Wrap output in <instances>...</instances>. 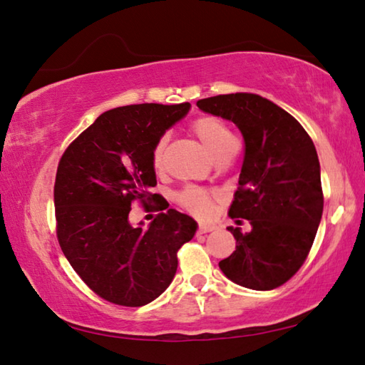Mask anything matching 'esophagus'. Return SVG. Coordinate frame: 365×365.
<instances>
[{
    "instance_id": "obj_1",
    "label": "esophagus",
    "mask_w": 365,
    "mask_h": 365,
    "mask_svg": "<svg viewBox=\"0 0 365 365\" xmlns=\"http://www.w3.org/2000/svg\"><path fill=\"white\" fill-rule=\"evenodd\" d=\"M215 227L214 225H207V223H201L200 228H197V233L204 235V233H210V231H214Z\"/></svg>"
}]
</instances>
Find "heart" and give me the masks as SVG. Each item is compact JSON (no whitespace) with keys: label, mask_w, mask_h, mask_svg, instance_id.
Wrapping results in <instances>:
<instances>
[{"label":"heart","mask_w":365,"mask_h":365,"mask_svg":"<svg viewBox=\"0 0 365 365\" xmlns=\"http://www.w3.org/2000/svg\"><path fill=\"white\" fill-rule=\"evenodd\" d=\"M191 129H193L195 135L200 138L202 147L210 156L217 155L218 151L225 150L227 147H230L231 143L236 142L230 129L217 118L202 116L200 119H196L193 125H191ZM164 147H165V140L161 138L153 150L155 168H160L161 165ZM178 201H180V204L185 209H188L190 212H193L195 215H200V217L210 215L212 209H214V196L201 188H187L178 195Z\"/></svg>","instance_id":"1"}]
</instances>
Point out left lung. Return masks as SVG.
<instances>
[{"label": "left lung", "instance_id": "1", "mask_svg": "<svg viewBox=\"0 0 365 365\" xmlns=\"http://www.w3.org/2000/svg\"><path fill=\"white\" fill-rule=\"evenodd\" d=\"M197 108L235 123L246 143L230 215L246 218L250 230L228 228L236 250L218 267L237 286L279 287L307 260L321 223L324 197L314 143L292 115L250 92L202 98Z\"/></svg>", "mask_w": 365, "mask_h": 365}]
</instances>
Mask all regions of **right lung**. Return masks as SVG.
I'll return each instance as SVG.
<instances>
[{
  "label": "right lung",
  "mask_w": 365,
  "mask_h": 365,
  "mask_svg": "<svg viewBox=\"0 0 365 365\" xmlns=\"http://www.w3.org/2000/svg\"><path fill=\"white\" fill-rule=\"evenodd\" d=\"M190 103L128 105L98 116L57 168V237L79 277L111 303L143 307L169 287L177 250L193 240L195 218L169 209L148 228L129 220L132 201H155L153 150Z\"/></svg>",
  "instance_id": "obj_1"
}]
</instances>
